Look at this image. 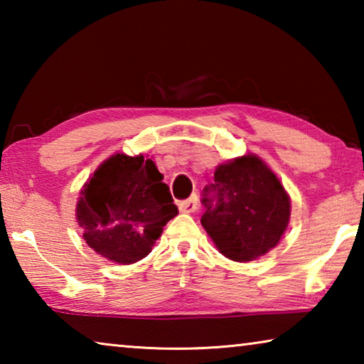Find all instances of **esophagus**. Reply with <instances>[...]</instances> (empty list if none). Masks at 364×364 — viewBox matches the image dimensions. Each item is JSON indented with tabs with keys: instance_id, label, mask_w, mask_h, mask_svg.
Instances as JSON below:
<instances>
[{
	"instance_id": "1",
	"label": "esophagus",
	"mask_w": 364,
	"mask_h": 364,
	"mask_svg": "<svg viewBox=\"0 0 364 364\" xmlns=\"http://www.w3.org/2000/svg\"><path fill=\"white\" fill-rule=\"evenodd\" d=\"M197 205L199 204H197L196 197H191V199H188V200L180 202V210L183 213H193L197 210Z\"/></svg>"
}]
</instances>
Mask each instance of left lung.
<instances>
[{
	"instance_id": "8db88e82",
	"label": "left lung",
	"mask_w": 364,
	"mask_h": 364,
	"mask_svg": "<svg viewBox=\"0 0 364 364\" xmlns=\"http://www.w3.org/2000/svg\"><path fill=\"white\" fill-rule=\"evenodd\" d=\"M205 188L200 223L220 254L234 262L257 260L278 245L291 220V197L255 154L228 160L215 170V199Z\"/></svg>"
}]
</instances>
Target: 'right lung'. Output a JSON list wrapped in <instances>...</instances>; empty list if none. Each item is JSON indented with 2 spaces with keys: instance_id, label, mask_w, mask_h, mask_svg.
Returning <instances> with one entry per match:
<instances>
[{
  "instance_id": "right-lung-1",
  "label": "right lung",
  "mask_w": 364,
  "mask_h": 364,
  "mask_svg": "<svg viewBox=\"0 0 364 364\" xmlns=\"http://www.w3.org/2000/svg\"><path fill=\"white\" fill-rule=\"evenodd\" d=\"M178 215L154 160L114 154L83 184L75 217L85 242L119 264L149 255L164 226Z\"/></svg>"
}]
</instances>
